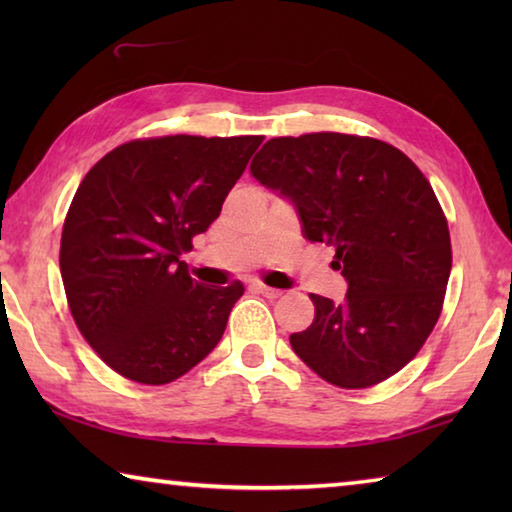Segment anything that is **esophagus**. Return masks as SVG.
<instances>
[{
    "mask_svg": "<svg viewBox=\"0 0 512 512\" xmlns=\"http://www.w3.org/2000/svg\"><path fill=\"white\" fill-rule=\"evenodd\" d=\"M255 289L262 293V296H266V298H277V296H282V291L280 289H273V287H266V284H262V282H257L255 284Z\"/></svg>",
    "mask_w": 512,
    "mask_h": 512,
    "instance_id": "1",
    "label": "esophagus"
}]
</instances>
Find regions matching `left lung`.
Here are the masks:
<instances>
[{
    "label": "left lung",
    "mask_w": 512,
    "mask_h": 512,
    "mask_svg": "<svg viewBox=\"0 0 512 512\" xmlns=\"http://www.w3.org/2000/svg\"><path fill=\"white\" fill-rule=\"evenodd\" d=\"M250 173L296 207L309 241L334 246L343 302L314 296L316 318L289 336L318 377L368 388L427 341L452 271L445 214L429 180L395 146L343 133L273 137Z\"/></svg>",
    "instance_id": "left-lung-1"
}]
</instances>
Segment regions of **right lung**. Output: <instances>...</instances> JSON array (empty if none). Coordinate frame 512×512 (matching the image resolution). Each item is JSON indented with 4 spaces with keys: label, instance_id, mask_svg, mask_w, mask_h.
Masks as SVG:
<instances>
[{
    "label": "right lung",
    "instance_id": "obj_1",
    "mask_svg": "<svg viewBox=\"0 0 512 512\" xmlns=\"http://www.w3.org/2000/svg\"><path fill=\"white\" fill-rule=\"evenodd\" d=\"M262 140H135L103 155L76 189L60 275L85 341L119 375L169 384L221 341L244 284L205 287L183 253L221 214Z\"/></svg>",
    "mask_w": 512,
    "mask_h": 512
}]
</instances>
